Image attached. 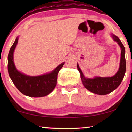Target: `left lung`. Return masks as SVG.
<instances>
[{"mask_svg": "<svg viewBox=\"0 0 132 132\" xmlns=\"http://www.w3.org/2000/svg\"><path fill=\"white\" fill-rule=\"evenodd\" d=\"M111 36L113 40L117 42L121 49L119 68L114 76L106 77L95 76L93 79L87 78L84 76L79 64L77 63V64L83 86L88 91L96 94L106 95L114 91L121 83L126 72L125 49L123 45L117 36L114 34H111Z\"/></svg>", "mask_w": 132, "mask_h": 132, "instance_id": "obj_1", "label": "left lung"}]
</instances>
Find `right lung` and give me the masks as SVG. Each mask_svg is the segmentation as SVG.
<instances>
[{"label":"right lung","mask_w":132,"mask_h":132,"mask_svg":"<svg viewBox=\"0 0 132 132\" xmlns=\"http://www.w3.org/2000/svg\"><path fill=\"white\" fill-rule=\"evenodd\" d=\"M19 37H17L8 55V72L10 79L17 88L24 95L30 97H42L48 95L54 90L57 84V75L65 62L60 64L51 72L31 76L20 72L15 68L13 53Z\"/></svg>","instance_id":"1"}]
</instances>
